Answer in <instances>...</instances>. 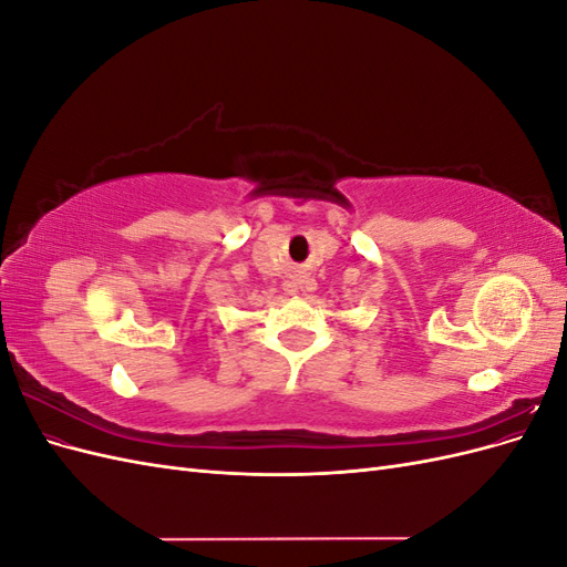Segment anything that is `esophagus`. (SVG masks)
Instances as JSON below:
<instances>
[{
  "mask_svg": "<svg viewBox=\"0 0 567 567\" xmlns=\"http://www.w3.org/2000/svg\"><path fill=\"white\" fill-rule=\"evenodd\" d=\"M293 281H296L298 288H307V277H302V274H298V277H296Z\"/></svg>",
  "mask_w": 567,
  "mask_h": 567,
  "instance_id": "obj_1",
  "label": "esophagus"
}]
</instances>
